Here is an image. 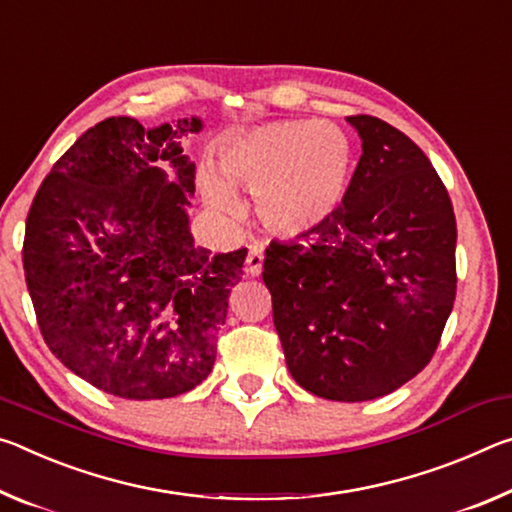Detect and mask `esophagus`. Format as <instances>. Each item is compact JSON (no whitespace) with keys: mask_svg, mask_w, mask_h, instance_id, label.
I'll return each mask as SVG.
<instances>
[{"mask_svg":"<svg viewBox=\"0 0 512 512\" xmlns=\"http://www.w3.org/2000/svg\"><path fill=\"white\" fill-rule=\"evenodd\" d=\"M263 258H265L263 249H258V247H251L249 249L247 261H245V270H247L249 276H258V274L263 272Z\"/></svg>","mask_w":512,"mask_h":512,"instance_id":"1","label":"esophagus"}]
</instances>
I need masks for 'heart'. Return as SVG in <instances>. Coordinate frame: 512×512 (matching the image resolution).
<instances>
[{
	"instance_id": "heart-1",
	"label": "heart",
	"mask_w": 512,
	"mask_h": 512,
	"mask_svg": "<svg viewBox=\"0 0 512 512\" xmlns=\"http://www.w3.org/2000/svg\"><path fill=\"white\" fill-rule=\"evenodd\" d=\"M231 186L256 195L267 231L299 240L329 224L345 204L356 172L354 145L333 122H270L233 138L220 154ZM201 197L215 215L233 220L242 201L213 172H201Z\"/></svg>"
}]
</instances>
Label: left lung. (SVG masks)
Returning a JSON list of instances; mask_svg holds the SVG:
<instances>
[{
	"instance_id": "8db88e82",
	"label": "left lung",
	"mask_w": 512,
	"mask_h": 512,
	"mask_svg": "<svg viewBox=\"0 0 512 512\" xmlns=\"http://www.w3.org/2000/svg\"><path fill=\"white\" fill-rule=\"evenodd\" d=\"M363 156L345 204L311 236L272 242L263 281L288 370L331 401L390 395L420 374L456 299V217L413 140L351 115Z\"/></svg>"
}]
</instances>
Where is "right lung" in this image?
Wrapping results in <instances>:
<instances>
[{
    "instance_id": "obj_1",
    "label": "right lung",
    "mask_w": 512,
    "mask_h": 512,
    "mask_svg": "<svg viewBox=\"0 0 512 512\" xmlns=\"http://www.w3.org/2000/svg\"><path fill=\"white\" fill-rule=\"evenodd\" d=\"M201 129L197 115L158 127L108 117L31 204L22 258L40 331L108 395L177 397L213 370L247 249L213 256L190 233L195 163L181 140Z\"/></svg>"
}]
</instances>
